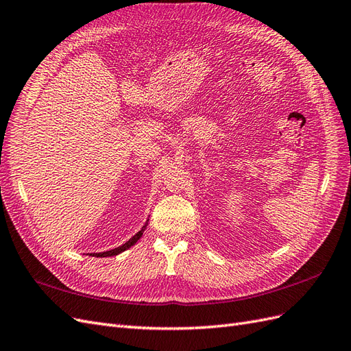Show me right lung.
<instances>
[{"label": "right lung", "mask_w": 351, "mask_h": 351, "mask_svg": "<svg viewBox=\"0 0 351 351\" xmlns=\"http://www.w3.org/2000/svg\"><path fill=\"white\" fill-rule=\"evenodd\" d=\"M147 225H148V222L141 228V231H138L131 239H129V241H126L123 245H120V247H117V248H113V250H108V252H104V253H91V256H95V257H112V256H117L119 253H122V252H125V250H128V248H131L139 238L143 237V234H144V231H145V228H147Z\"/></svg>", "instance_id": "right-lung-1"}]
</instances>
